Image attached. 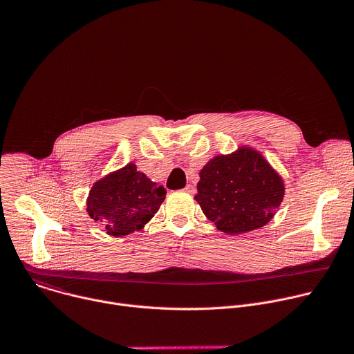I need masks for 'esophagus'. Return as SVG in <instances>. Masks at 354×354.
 Wrapping results in <instances>:
<instances>
[{
	"instance_id": "obj_1",
	"label": "esophagus",
	"mask_w": 354,
	"mask_h": 354,
	"mask_svg": "<svg viewBox=\"0 0 354 354\" xmlns=\"http://www.w3.org/2000/svg\"><path fill=\"white\" fill-rule=\"evenodd\" d=\"M183 192H186V193H189V194H193V193L196 192V189H194V186H193V185H190V183H189V185H186V186H185Z\"/></svg>"
}]
</instances>
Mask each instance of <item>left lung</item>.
Returning <instances> with one entry per match:
<instances>
[{
    "label": "left lung",
    "instance_id": "left-lung-1",
    "mask_svg": "<svg viewBox=\"0 0 354 354\" xmlns=\"http://www.w3.org/2000/svg\"><path fill=\"white\" fill-rule=\"evenodd\" d=\"M284 197L281 176L254 148L217 156L200 171L194 200L225 234H243L266 225Z\"/></svg>",
    "mask_w": 354,
    "mask_h": 354
}]
</instances>
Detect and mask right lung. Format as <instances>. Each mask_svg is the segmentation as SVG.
Masks as SVG:
<instances>
[{
  "instance_id": "right-lung-1",
  "label": "right lung",
  "mask_w": 354,
  "mask_h": 354,
  "mask_svg": "<svg viewBox=\"0 0 354 354\" xmlns=\"http://www.w3.org/2000/svg\"><path fill=\"white\" fill-rule=\"evenodd\" d=\"M164 186L137 171L136 164L95 182L86 198V212L112 236H124L154 217L165 198Z\"/></svg>"
}]
</instances>
